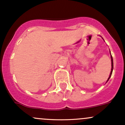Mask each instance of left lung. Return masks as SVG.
<instances>
[{"instance_id":"8db88e82","label":"left lung","mask_w":125,"mask_h":125,"mask_svg":"<svg viewBox=\"0 0 125 125\" xmlns=\"http://www.w3.org/2000/svg\"><path fill=\"white\" fill-rule=\"evenodd\" d=\"M111 72H110V75L109 77L108 78V80H107V81H108V80H109V79L110 78V77L111 76V74H112V72H113V57H112V56H111Z\"/></svg>"}]
</instances>
